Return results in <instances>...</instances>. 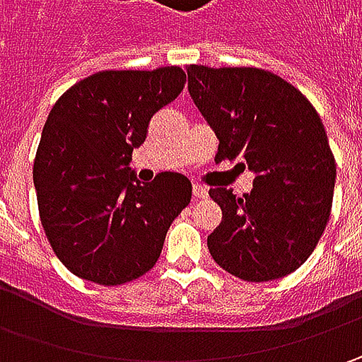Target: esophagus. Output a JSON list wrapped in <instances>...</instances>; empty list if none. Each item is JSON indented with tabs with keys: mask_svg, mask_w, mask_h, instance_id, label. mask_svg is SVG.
Masks as SVG:
<instances>
[{
	"mask_svg": "<svg viewBox=\"0 0 362 362\" xmlns=\"http://www.w3.org/2000/svg\"><path fill=\"white\" fill-rule=\"evenodd\" d=\"M193 197H195V199H205V197H207V187L195 183V185H193Z\"/></svg>",
	"mask_w": 362,
	"mask_h": 362,
	"instance_id": "esophagus-1",
	"label": "esophagus"
}]
</instances>
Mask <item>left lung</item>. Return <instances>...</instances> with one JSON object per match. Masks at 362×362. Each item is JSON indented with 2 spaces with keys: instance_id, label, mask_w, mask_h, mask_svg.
<instances>
[{
  "instance_id": "obj_1",
  "label": "left lung",
  "mask_w": 362,
  "mask_h": 362,
  "mask_svg": "<svg viewBox=\"0 0 362 362\" xmlns=\"http://www.w3.org/2000/svg\"><path fill=\"white\" fill-rule=\"evenodd\" d=\"M189 94L219 139L216 160H242L254 189H209L221 223L209 254L231 276L268 282L298 270L325 233L337 165L308 98L262 68H187Z\"/></svg>"
}]
</instances>
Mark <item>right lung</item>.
Instances as JSON below:
<instances>
[{
  "label": "right lung",
  "instance_id": "obj_1",
  "mask_svg": "<svg viewBox=\"0 0 362 362\" xmlns=\"http://www.w3.org/2000/svg\"><path fill=\"white\" fill-rule=\"evenodd\" d=\"M183 84L179 66L105 70L49 110L34 160L37 209L54 254L78 278L103 286L141 278L191 202L185 175L165 171L145 185L129 167L153 115Z\"/></svg>",
  "mask_w": 362,
  "mask_h": 362
}]
</instances>
